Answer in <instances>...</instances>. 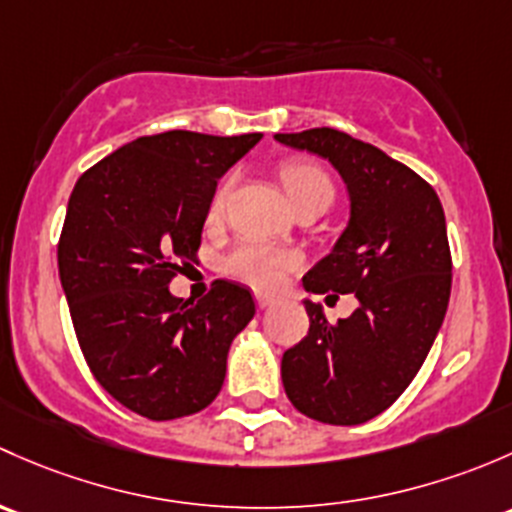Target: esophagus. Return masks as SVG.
<instances>
[{
  "instance_id": "34e87169",
  "label": "esophagus",
  "mask_w": 512,
  "mask_h": 512,
  "mask_svg": "<svg viewBox=\"0 0 512 512\" xmlns=\"http://www.w3.org/2000/svg\"><path fill=\"white\" fill-rule=\"evenodd\" d=\"M276 295H268V293H261V291H256V305L258 308H271L273 303H276Z\"/></svg>"
}]
</instances>
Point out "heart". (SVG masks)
I'll return each mask as SVG.
<instances>
[{"label": "heart", "instance_id": "1", "mask_svg": "<svg viewBox=\"0 0 512 512\" xmlns=\"http://www.w3.org/2000/svg\"><path fill=\"white\" fill-rule=\"evenodd\" d=\"M281 182L291 197L293 207L310 202V199H333L335 189L328 172L310 160H288L281 165ZM231 179L219 184L212 197L209 214L219 217L224 212L226 197H229ZM300 266V254L291 249H278V246L261 244V241H244L226 256L224 268L231 276L251 283L256 288H276L288 271Z\"/></svg>", "mask_w": 512, "mask_h": 512}]
</instances>
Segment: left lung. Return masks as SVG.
Returning a JSON list of instances; mask_svg holds the SVG:
<instances>
[{
  "label": "left lung",
  "instance_id": "left-lung-1",
  "mask_svg": "<svg viewBox=\"0 0 512 512\" xmlns=\"http://www.w3.org/2000/svg\"><path fill=\"white\" fill-rule=\"evenodd\" d=\"M276 140L325 157L350 194V221L333 251L305 273V291L360 300L335 325L305 300L310 328L283 352V387L310 419L365 424L409 387L444 323L451 295L444 207L414 170L340 130L278 133Z\"/></svg>",
  "mask_w": 512,
  "mask_h": 512
}]
</instances>
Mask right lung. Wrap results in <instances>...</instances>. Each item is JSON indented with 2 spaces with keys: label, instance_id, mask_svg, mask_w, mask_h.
<instances>
[{
  "label": "right lung",
  "instance_id": "1",
  "mask_svg": "<svg viewBox=\"0 0 512 512\" xmlns=\"http://www.w3.org/2000/svg\"><path fill=\"white\" fill-rule=\"evenodd\" d=\"M261 133L170 130L83 172L68 199L59 276L100 387L152 421L202 412L226 377L231 340L254 318L244 286L214 281L197 303L170 293L202 244L217 179Z\"/></svg>",
  "mask_w": 512,
  "mask_h": 512
}]
</instances>
